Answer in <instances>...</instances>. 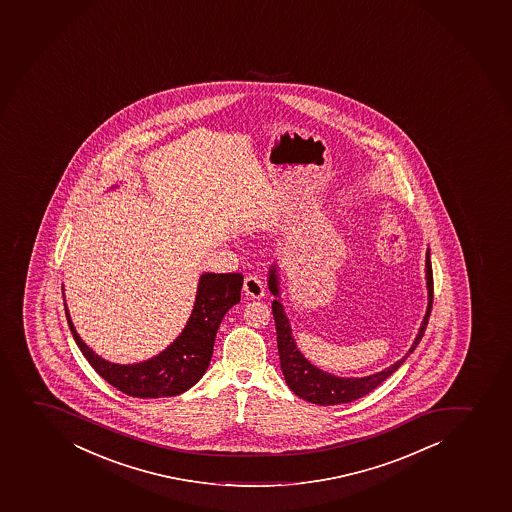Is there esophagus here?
I'll return each mask as SVG.
<instances>
[{"instance_id":"esophagus-1","label":"esophagus","mask_w":512,"mask_h":512,"mask_svg":"<svg viewBox=\"0 0 512 512\" xmlns=\"http://www.w3.org/2000/svg\"><path fill=\"white\" fill-rule=\"evenodd\" d=\"M243 292L245 296L252 297V299H260L264 297V282L257 277V275H248L243 282Z\"/></svg>"}]
</instances>
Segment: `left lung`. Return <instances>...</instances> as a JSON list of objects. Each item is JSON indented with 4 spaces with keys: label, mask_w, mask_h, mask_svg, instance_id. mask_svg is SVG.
Masks as SVG:
<instances>
[{
    "label": "left lung",
    "mask_w": 512,
    "mask_h": 512,
    "mask_svg": "<svg viewBox=\"0 0 512 512\" xmlns=\"http://www.w3.org/2000/svg\"><path fill=\"white\" fill-rule=\"evenodd\" d=\"M427 289H428V307L423 317L422 326L418 329L417 338L408 349V353L391 364L390 368L383 369L375 375L363 376V378H341L331 373H326L309 363L304 354L297 348L296 339L292 336L289 317L285 316L284 306L280 304L279 299L272 302V312H274L275 331H277V348H279L280 369L284 373L285 383L289 385L290 390L294 391L302 400L311 401L316 405H341L349 401L358 400L375 390L386 378H390L405 359L410 356L420 341H422L425 329H427L428 317L432 312L433 304V274L432 262H430V250H427ZM269 290L275 297H280L279 275H277V265H272L269 270Z\"/></svg>",
    "instance_id": "left-lung-1"
}]
</instances>
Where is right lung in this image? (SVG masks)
Returning a JSON list of instances; mask_svg holds the SVG:
<instances>
[{"mask_svg": "<svg viewBox=\"0 0 512 512\" xmlns=\"http://www.w3.org/2000/svg\"><path fill=\"white\" fill-rule=\"evenodd\" d=\"M242 274L201 275L195 306L180 336L158 356L136 364H117L102 359L80 339L69 309L65 314L75 343L90 366L117 390L136 398H163L190 390L205 375L213 354L216 331L223 316L240 302Z\"/></svg>", "mask_w": 512, "mask_h": 512, "instance_id": "add662e5", "label": "right lung"}]
</instances>
